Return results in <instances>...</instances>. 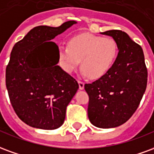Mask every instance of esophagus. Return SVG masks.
<instances>
[{
	"label": "esophagus",
	"instance_id": "obj_1",
	"mask_svg": "<svg viewBox=\"0 0 154 154\" xmlns=\"http://www.w3.org/2000/svg\"><path fill=\"white\" fill-rule=\"evenodd\" d=\"M78 83H79V89H80V90H83V89L85 88V83H84L83 81H81V80H79Z\"/></svg>",
	"mask_w": 154,
	"mask_h": 154
}]
</instances>
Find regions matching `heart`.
Returning <instances> with one entry per match:
<instances>
[{"mask_svg":"<svg viewBox=\"0 0 154 154\" xmlns=\"http://www.w3.org/2000/svg\"><path fill=\"white\" fill-rule=\"evenodd\" d=\"M118 47L112 38H103L91 33H81L69 41V46H58V56L61 67L73 72L80 65L84 74L99 79L109 72L115 64Z\"/></svg>","mask_w":154,"mask_h":154,"instance_id":"heart-1","label":"heart"}]
</instances>
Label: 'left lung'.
<instances>
[{
  "mask_svg": "<svg viewBox=\"0 0 154 154\" xmlns=\"http://www.w3.org/2000/svg\"><path fill=\"white\" fill-rule=\"evenodd\" d=\"M117 43L118 55L109 72L85 85L89 97L88 119L98 128L117 127L136 111L147 86L148 71L142 48L126 32L109 30L101 32Z\"/></svg>",
  "mask_w": 154,
  "mask_h": 154,
  "instance_id": "8db88e82",
  "label": "left lung"
}]
</instances>
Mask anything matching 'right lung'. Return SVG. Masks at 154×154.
Listing matches in <instances>:
<instances>
[{"mask_svg": "<svg viewBox=\"0 0 154 154\" xmlns=\"http://www.w3.org/2000/svg\"><path fill=\"white\" fill-rule=\"evenodd\" d=\"M75 23L70 20L59 27H35L12 49L6 88L15 113L29 126L55 130L64 123L79 85L57 66L58 46L51 40Z\"/></svg>", "mask_w": 154, "mask_h": 154, "instance_id": "obj_1", "label": "right lung"}]
</instances>
